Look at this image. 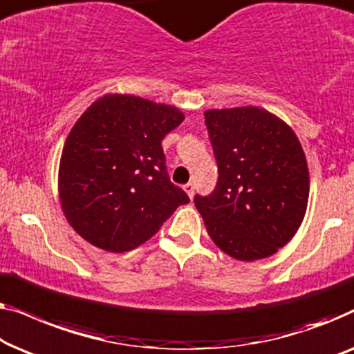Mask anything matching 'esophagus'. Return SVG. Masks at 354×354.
<instances>
[{
  "instance_id": "obj_1",
  "label": "esophagus",
  "mask_w": 354,
  "mask_h": 354,
  "mask_svg": "<svg viewBox=\"0 0 354 354\" xmlns=\"http://www.w3.org/2000/svg\"><path fill=\"white\" fill-rule=\"evenodd\" d=\"M183 189H184V192H186L189 197H191V198L194 197V184H192V183H187V184H184Z\"/></svg>"
}]
</instances>
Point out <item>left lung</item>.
I'll use <instances>...</instances> for the list:
<instances>
[{"instance_id": "8db88e82", "label": "left lung", "mask_w": 354, "mask_h": 354, "mask_svg": "<svg viewBox=\"0 0 354 354\" xmlns=\"http://www.w3.org/2000/svg\"><path fill=\"white\" fill-rule=\"evenodd\" d=\"M205 125L218 163L210 196L194 202L212 241L241 261L268 258L305 218L310 171L297 134L265 109H212Z\"/></svg>"}]
</instances>
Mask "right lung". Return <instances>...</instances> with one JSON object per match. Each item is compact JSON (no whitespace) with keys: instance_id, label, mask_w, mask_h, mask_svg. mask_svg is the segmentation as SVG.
I'll list each match as a JSON object with an SVG mask.
<instances>
[{"instance_id":"obj_1","label":"right lung","mask_w":354,"mask_h":354,"mask_svg":"<svg viewBox=\"0 0 354 354\" xmlns=\"http://www.w3.org/2000/svg\"><path fill=\"white\" fill-rule=\"evenodd\" d=\"M179 109L133 94H106L71 129L59 163V201L68 225L91 245L129 252L189 202L167 173L162 139Z\"/></svg>"}]
</instances>
